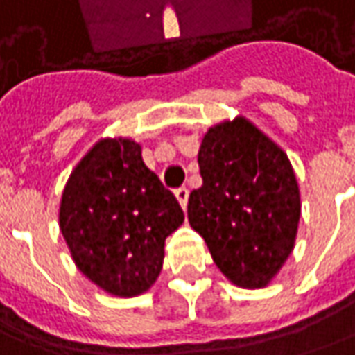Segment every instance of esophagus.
Returning a JSON list of instances; mask_svg holds the SVG:
<instances>
[{"label":"esophagus","instance_id":"esophagus-1","mask_svg":"<svg viewBox=\"0 0 355 355\" xmlns=\"http://www.w3.org/2000/svg\"><path fill=\"white\" fill-rule=\"evenodd\" d=\"M175 196H177L180 207H182V209H186V203H188V188H186V186H180V188H177V190H175Z\"/></svg>","mask_w":355,"mask_h":355}]
</instances>
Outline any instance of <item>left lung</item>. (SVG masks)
<instances>
[{
	"instance_id": "8db88e82",
	"label": "left lung",
	"mask_w": 355,
	"mask_h": 355,
	"mask_svg": "<svg viewBox=\"0 0 355 355\" xmlns=\"http://www.w3.org/2000/svg\"><path fill=\"white\" fill-rule=\"evenodd\" d=\"M203 184L190 192L188 220L213 261L240 288H265L294 250L302 215L288 155L246 117L203 135Z\"/></svg>"
}]
</instances>
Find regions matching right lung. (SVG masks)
Instances as JSON below:
<instances>
[{"label":"right lung","instance_id":"1","mask_svg":"<svg viewBox=\"0 0 355 355\" xmlns=\"http://www.w3.org/2000/svg\"><path fill=\"white\" fill-rule=\"evenodd\" d=\"M184 223L177 198L146 167L142 146L101 138L67 180L59 229L74 265L119 298L152 288L163 269L165 238Z\"/></svg>","mask_w":355,"mask_h":355}]
</instances>
